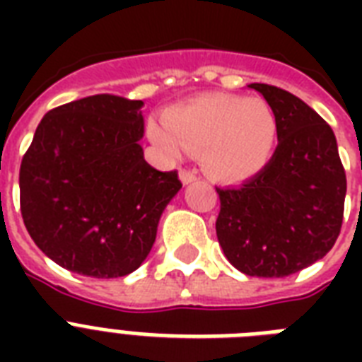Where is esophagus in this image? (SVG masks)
<instances>
[{
    "mask_svg": "<svg viewBox=\"0 0 362 362\" xmlns=\"http://www.w3.org/2000/svg\"><path fill=\"white\" fill-rule=\"evenodd\" d=\"M180 180H182V184H192V182L197 180V173H195V170H189V169H182Z\"/></svg>",
    "mask_w": 362,
    "mask_h": 362,
    "instance_id": "1",
    "label": "esophagus"
}]
</instances>
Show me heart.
<instances>
[{"mask_svg": "<svg viewBox=\"0 0 362 362\" xmlns=\"http://www.w3.org/2000/svg\"><path fill=\"white\" fill-rule=\"evenodd\" d=\"M165 127L150 124L159 146L201 156L206 175L220 182H242L269 165L278 144V116L261 98L206 93L170 107Z\"/></svg>", "mask_w": 362, "mask_h": 362, "instance_id": "1", "label": "heart"}]
</instances>
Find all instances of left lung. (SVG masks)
Listing matches in <instances>:
<instances>
[{
	"label": "left lung",
	"instance_id": "left-lung-1",
	"mask_svg": "<svg viewBox=\"0 0 362 362\" xmlns=\"http://www.w3.org/2000/svg\"><path fill=\"white\" fill-rule=\"evenodd\" d=\"M278 116V146L261 173L216 187V235L229 263L247 276L284 278L325 257L344 218L346 170L337 136L293 93L250 84Z\"/></svg>",
	"mask_w": 362,
	"mask_h": 362
}]
</instances>
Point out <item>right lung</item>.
I'll use <instances>...</instances> for the list:
<instances>
[{"label":"right lung","instance_id":"obj_1","mask_svg":"<svg viewBox=\"0 0 362 362\" xmlns=\"http://www.w3.org/2000/svg\"><path fill=\"white\" fill-rule=\"evenodd\" d=\"M142 101L112 93L59 105L37 125L20 165V212L39 250L59 267L120 278L141 267L176 170L142 156Z\"/></svg>","mask_w":362,"mask_h":362}]
</instances>
